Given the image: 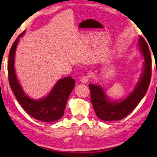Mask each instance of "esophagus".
I'll use <instances>...</instances> for the list:
<instances>
[{
  "mask_svg": "<svg viewBox=\"0 0 157 157\" xmlns=\"http://www.w3.org/2000/svg\"><path fill=\"white\" fill-rule=\"evenodd\" d=\"M89 76H88V75H84L80 79V81H81L82 83L85 84V83H86V82L89 81Z\"/></svg>",
  "mask_w": 157,
  "mask_h": 157,
  "instance_id": "obj_1",
  "label": "esophagus"
}]
</instances>
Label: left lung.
Returning a JSON list of instances; mask_svg holds the SVG:
<instances>
[{
  "instance_id": "8db88e82",
  "label": "left lung",
  "mask_w": 157,
  "mask_h": 157,
  "mask_svg": "<svg viewBox=\"0 0 157 157\" xmlns=\"http://www.w3.org/2000/svg\"><path fill=\"white\" fill-rule=\"evenodd\" d=\"M138 46L144 57L143 73L134 89L124 99L111 100L102 86L89 84L92 105L96 116L101 120L114 121L124 118L136 108L147 93L152 74V58L147 44L140 36Z\"/></svg>"
}]
</instances>
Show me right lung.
<instances>
[{"mask_svg": "<svg viewBox=\"0 0 157 157\" xmlns=\"http://www.w3.org/2000/svg\"><path fill=\"white\" fill-rule=\"evenodd\" d=\"M25 33L23 31L17 37L10 50L8 60V79L13 93L29 115L38 121L53 122L59 120L64 113L68 98L75 86V79L71 76L58 80L50 92L40 100L32 99L25 94L18 80L14 68V57L20 37Z\"/></svg>", "mask_w": 157, "mask_h": 157, "instance_id": "obj_1", "label": "right lung"}]
</instances>
